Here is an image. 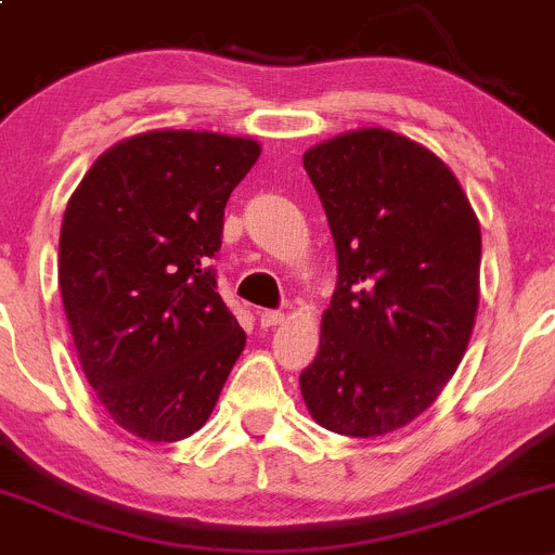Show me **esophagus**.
I'll use <instances>...</instances> for the list:
<instances>
[{
  "instance_id": "esophagus-1",
  "label": "esophagus",
  "mask_w": 555,
  "mask_h": 555,
  "mask_svg": "<svg viewBox=\"0 0 555 555\" xmlns=\"http://www.w3.org/2000/svg\"><path fill=\"white\" fill-rule=\"evenodd\" d=\"M282 322H284V311L268 309V311L260 313V324H262V327H276V324H282Z\"/></svg>"
}]
</instances>
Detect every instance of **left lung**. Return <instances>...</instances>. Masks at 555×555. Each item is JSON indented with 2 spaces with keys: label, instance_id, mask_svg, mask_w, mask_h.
<instances>
[{
  "label": "left lung",
  "instance_id": "1",
  "mask_svg": "<svg viewBox=\"0 0 555 555\" xmlns=\"http://www.w3.org/2000/svg\"><path fill=\"white\" fill-rule=\"evenodd\" d=\"M338 257L300 391L313 422L378 438L427 411L462 362L478 311L480 225L449 166L362 128L304 155Z\"/></svg>",
  "mask_w": 555,
  "mask_h": 555
}]
</instances>
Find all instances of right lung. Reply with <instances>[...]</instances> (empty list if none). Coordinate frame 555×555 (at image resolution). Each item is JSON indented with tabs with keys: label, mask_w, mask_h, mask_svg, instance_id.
I'll use <instances>...</instances> for the list:
<instances>
[{
	"label": "right lung",
	"mask_w": 555,
	"mask_h": 555,
	"mask_svg": "<svg viewBox=\"0 0 555 555\" xmlns=\"http://www.w3.org/2000/svg\"><path fill=\"white\" fill-rule=\"evenodd\" d=\"M255 139L150 131L106 150L64 211L59 287L88 384L137 438H190L246 335L209 266Z\"/></svg>",
	"instance_id": "1"
}]
</instances>
